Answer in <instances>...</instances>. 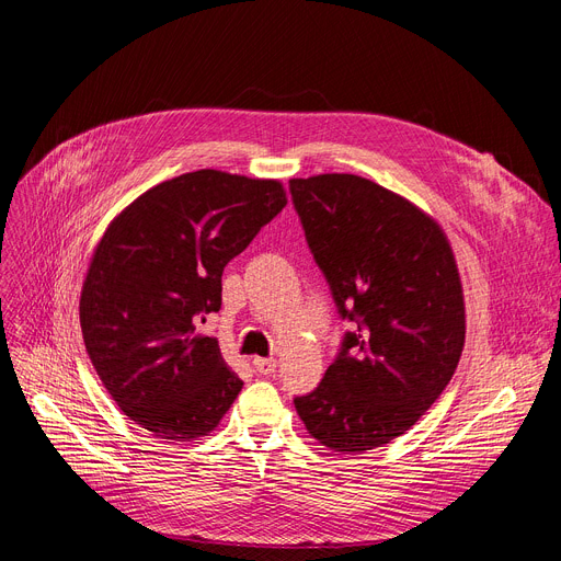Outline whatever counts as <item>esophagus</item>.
Instances as JSON below:
<instances>
[{
    "label": "esophagus",
    "instance_id": "1",
    "mask_svg": "<svg viewBox=\"0 0 561 561\" xmlns=\"http://www.w3.org/2000/svg\"><path fill=\"white\" fill-rule=\"evenodd\" d=\"M252 366L259 375H273L277 370V359L273 357H254Z\"/></svg>",
    "mask_w": 561,
    "mask_h": 561
}]
</instances>
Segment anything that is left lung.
<instances>
[{
  "instance_id": "left-lung-1",
  "label": "left lung",
  "mask_w": 561,
  "mask_h": 561,
  "mask_svg": "<svg viewBox=\"0 0 561 561\" xmlns=\"http://www.w3.org/2000/svg\"><path fill=\"white\" fill-rule=\"evenodd\" d=\"M288 186L339 313L357 322L318 389L293 402L318 444L366 453L404 434L455 375L466 339L457 261L430 214L364 176Z\"/></svg>"
}]
</instances>
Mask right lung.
Listing matches in <instances>:
<instances>
[{"instance_id":"1","label":"right lung","mask_w":561,"mask_h":561,"mask_svg":"<svg viewBox=\"0 0 561 561\" xmlns=\"http://www.w3.org/2000/svg\"><path fill=\"white\" fill-rule=\"evenodd\" d=\"M284 206L277 180L195 170L111 220L88 265L79 322L104 389L136 425L172 444L195 440L241 393L218 341L197 328L220 309L225 265Z\"/></svg>"}]
</instances>
